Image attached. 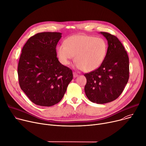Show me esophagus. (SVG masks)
Here are the masks:
<instances>
[{
	"label": "esophagus",
	"mask_w": 146,
	"mask_h": 146,
	"mask_svg": "<svg viewBox=\"0 0 146 146\" xmlns=\"http://www.w3.org/2000/svg\"><path fill=\"white\" fill-rule=\"evenodd\" d=\"M73 76H74V78H76V77H77L78 76V74L76 72H73Z\"/></svg>",
	"instance_id": "34e87169"
}]
</instances>
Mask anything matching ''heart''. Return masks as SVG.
I'll return each instance as SVG.
<instances>
[{
	"mask_svg": "<svg viewBox=\"0 0 146 146\" xmlns=\"http://www.w3.org/2000/svg\"><path fill=\"white\" fill-rule=\"evenodd\" d=\"M107 51L105 41L100 38L75 35L66 38L64 45L57 48V57L64 65H68L75 57L76 68L85 72L94 71L103 62Z\"/></svg>",
	"mask_w": 146,
	"mask_h": 146,
	"instance_id": "heart-1",
	"label": "heart"
}]
</instances>
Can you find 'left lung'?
Instances as JSON below:
<instances>
[{
	"label": "left lung",
	"mask_w": 146,
	"mask_h": 146,
	"mask_svg": "<svg viewBox=\"0 0 146 146\" xmlns=\"http://www.w3.org/2000/svg\"><path fill=\"white\" fill-rule=\"evenodd\" d=\"M108 40L105 58L96 70L85 74V92L89 100L104 104L113 101L124 90L129 78V60L121 42L109 33L100 32Z\"/></svg>",
	"instance_id": "1"
}]
</instances>
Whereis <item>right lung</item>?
Segmentation results:
<instances>
[{"instance_id":"1","label":"right lung","mask_w":146,"mask_h":146,"mask_svg":"<svg viewBox=\"0 0 146 146\" xmlns=\"http://www.w3.org/2000/svg\"><path fill=\"white\" fill-rule=\"evenodd\" d=\"M58 32H42L31 37L20 55L17 73L20 86L32 102L51 106L63 98L73 78L72 70L57 57Z\"/></svg>"}]
</instances>
